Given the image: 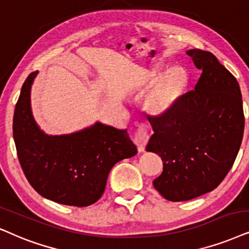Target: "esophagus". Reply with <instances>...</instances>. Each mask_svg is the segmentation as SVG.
I'll return each instance as SVG.
<instances>
[{
	"label": "esophagus",
	"instance_id": "34e87169",
	"mask_svg": "<svg viewBox=\"0 0 249 249\" xmlns=\"http://www.w3.org/2000/svg\"><path fill=\"white\" fill-rule=\"evenodd\" d=\"M134 143L137 144L139 152H143V149L146 148V144L149 140V134L147 132V125L146 124H140L138 131L134 134Z\"/></svg>",
	"mask_w": 249,
	"mask_h": 249
}]
</instances>
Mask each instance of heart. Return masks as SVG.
I'll return each instance as SVG.
<instances>
[{"label": "heart", "instance_id": "heart-1", "mask_svg": "<svg viewBox=\"0 0 249 249\" xmlns=\"http://www.w3.org/2000/svg\"><path fill=\"white\" fill-rule=\"evenodd\" d=\"M162 67L155 65L147 71L140 85V90H144L142 107L148 114L163 116L176 106L184 95L188 85V74L184 69L175 67L161 74Z\"/></svg>", "mask_w": 249, "mask_h": 249}]
</instances>
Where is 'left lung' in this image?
Returning <instances> with one entry per match:
<instances>
[{"mask_svg": "<svg viewBox=\"0 0 249 249\" xmlns=\"http://www.w3.org/2000/svg\"><path fill=\"white\" fill-rule=\"evenodd\" d=\"M186 54L202 70L194 90L163 116H148L154 134L146 150L159 154L163 172L153 181L166 200L200 196L221 184L238 155L245 127L239 84L212 53Z\"/></svg>", "mask_w": 249, "mask_h": 249, "instance_id": "1", "label": "left lung"}]
</instances>
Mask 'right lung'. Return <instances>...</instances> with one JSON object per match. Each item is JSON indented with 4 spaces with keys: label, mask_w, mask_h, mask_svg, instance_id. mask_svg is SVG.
I'll return each mask as SVG.
<instances>
[{
    "label": "right lung",
    "mask_w": 249,
    "mask_h": 249,
    "mask_svg": "<svg viewBox=\"0 0 249 249\" xmlns=\"http://www.w3.org/2000/svg\"><path fill=\"white\" fill-rule=\"evenodd\" d=\"M39 72L21 87L14 115V140L28 182L40 195L67 206L87 207L105 192L110 170L138 153L127 130L96 122L69 134L49 135L36 124L31 89Z\"/></svg>",
    "instance_id": "right-lung-1"
}]
</instances>
